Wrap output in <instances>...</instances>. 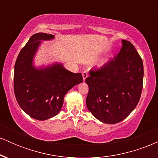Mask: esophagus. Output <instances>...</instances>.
Segmentation results:
<instances>
[{
	"label": "esophagus",
	"instance_id": "34e87169",
	"mask_svg": "<svg viewBox=\"0 0 158 158\" xmlns=\"http://www.w3.org/2000/svg\"><path fill=\"white\" fill-rule=\"evenodd\" d=\"M88 77V72L87 71H84L82 73V78H83V80H85L86 79V78Z\"/></svg>",
	"mask_w": 158,
	"mask_h": 158
}]
</instances>
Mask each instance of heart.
<instances>
[{"mask_svg":"<svg viewBox=\"0 0 158 158\" xmlns=\"http://www.w3.org/2000/svg\"><path fill=\"white\" fill-rule=\"evenodd\" d=\"M105 64H106V61H102V62L99 64V66H102V65Z\"/></svg>","mask_w":158,"mask_h":158,"instance_id":"obj_1","label":"heart"}]
</instances>
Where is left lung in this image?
<instances>
[{"label":"left lung","instance_id":"left-lung-1","mask_svg":"<svg viewBox=\"0 0 158 158\" xmlns=\"http://www.w3.org/2000/svg\"><path fill=\"white\" fill-rule=\"evenodd\" d=\"M117 56L85 79L87 108L97 119L114 124L126 119L139 102L143 82L141 57L130 41L122 40Z\"/></svg>","mask_w":158,"mask_h":158}]
</instances>
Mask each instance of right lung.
<instances>
[{
  "label": "right lung",
  "mask_w": 158,
  "mask_h": 158,
  "mask_svg": "<svg viewBox=\"0 0 158 158\" xmlns=\"http://www.w3.org/2000/svg\"><path fill=\"white\" fill-rule=\"evenodd\" d=\"M55 36L34 34L19 52L14 70V92L20 107L32 118L46 120L57 115L68 90L82 82L80 73H74L61 63L36 68L33 59L41 41Z\"/></svg>",
  "instance_id": "add662e5"
}]
</instances>
